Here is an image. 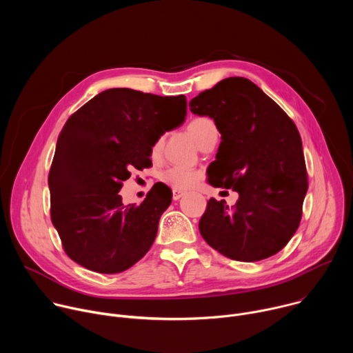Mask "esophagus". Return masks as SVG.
<instances>
[{
	"mask_svg": "<svg viewBox=\"0 0 353 353\" xmlns=\"http://www.w3.org/2000/svg\"><path fill=\"white\" fill-rule=\"evenodd\" d=\"M183 195H184L183 191H180V190H173V199H174V201L180 199Z\"/></svg>",
	"mask_w": 353,
	"mask_h": 353,
	"instance_id": "34e87169",
	"label": "esophagus"
}]
</instances>
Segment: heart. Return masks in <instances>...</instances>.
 Instances as JSON below:
<instances>
[{"label":"heart","mask_w":353,"mask_h":353,"mask_svg":"<svg viewBox=\"0 0 353 353\" xmlns=\"http://www.w3.org/2000/svg\"><path fill=\"white\" fill-rule=\"evenodd\" d=\"M188 134L192 137L195 143L201 148L212 135L218 134L215 123L208 117H195L192 119L187 125ZM161 150V141H158L152 148V155H158ZM162 181L170 185L174 190H188L191 188L199 179V173L194 169L181 168V166H173L166 169L162 176Z\"/></svg>","instance_id":"obj_1"}]
</instances>
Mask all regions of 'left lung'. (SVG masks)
Masks as SVG:
<instances>
[{
	"instance_id": "obj_1",
	"label": "left lung",
	"mask_w": 353,
	"mask_h": 353,
	"mask_svg": "<svg viewBox=\"0 0 353 353\" xmlns=\"http://www.w3.org/2000/svg\"><path fill=\"white\" fill-rule=\"evenodd\" d=\"M190 110L208 116L221 145L207 170L215 187L239 192L233 210L211 198L199 233L221 254L260 261L281 251L301 219L307 173L300 134L288 114L256 83L222 79L190 100Z\"/></svg>"
}]
</instances>
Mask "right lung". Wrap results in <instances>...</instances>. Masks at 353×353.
Returning a JSON list of instances; mask_svg holds the SVG:
<instances>
[{
    "instance_id": "1",
    "label": "right lung",
    "mask_w": 353,
    "mask_h": 353,
    "mask_svg": "<svg viewBox=\"0 0 353 353\" xmlns=\"http://www.w3.org/2000/svg\"><path fill=\"white\" fill-rule=\"evenodd\" d=\"M185 116L184 94L113 88L67 120L48 188L52 222L71 260L94 272L117 274L148 253L172 203L169 187L154 185L139 205H124L119 191L132 168L152 165V146Z\"/></svg>"
}]
</instances>
